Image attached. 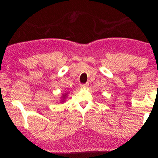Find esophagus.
Listing matches in <instances>:
<instances>
[{"label":"esophagus","mask_w":158,"mask_h":158,"mask_svg":"<svg viewBox=\"0 0 158 158\" xmlns=\"http://www.w3.org/2000/svg\"><path fill=\"white\" fill-rule=\"evenodd\" d=\"M89 86V84L88 83H85V84H81L80 85V88H86Z\"/></svg>","instance_id":"34e87169"}]
</instances>
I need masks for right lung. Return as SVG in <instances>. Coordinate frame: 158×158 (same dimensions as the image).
<instances>
[{"label": "right lung", "mask_w": 158, "mask_h": 158, "mask_svg": "<svg viewBox=\"0 0 158 158\" xmlns=\"http://www.w3.org/2000/svg\"><path fill=\"white\" fill-rule=\"evenodd\" d=\"M68 93H69V92L67 91L64 94H61V98H60V99L58 101V103H64L65 101H66V98H67V97H68Z\"/></svg>", "instance_id": "right-lung-1"}]
</instances>
